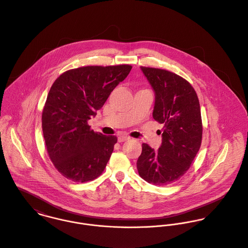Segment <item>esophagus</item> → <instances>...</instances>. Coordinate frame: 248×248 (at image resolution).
<instances>
[{
  "instance_id": "1",
  "label": "esophagus",
  "mask_w": 248,
  "mask_h": 248,
  "mask_svg": "<svg viewBox=\"0 0 248 248\" xmlns=\"http://www.w3.org/2000/svg\"><path fill=\"white\" fill-rule=\"evenodd\" d=\"M130 140V138L129 137H126V136H119L118 138H117V140H118V142H124V141H126V140Z\"/></svg>"
}]
</instances>
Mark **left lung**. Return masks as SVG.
<instances>
[{
	"mask_svg": "<svg viewBox=\"0 0 248 248\" xmlns=\"http://www.w3.org/2000/svg\"><path fill=\"white\" fill-rule=\"evenodd\" d=\"M155 92L153 118L164 125L162 144L155 151L142 144L137 162L140 176L155 186L179 180L189 168L202 140L197 94L191 84L164 69L140 67Z\"/></svg>",
	"mask_w": 248,
	"mask_h": 248,
	"instance_id": "8db88e82",
	"label": "left lung"
}]
</instances>
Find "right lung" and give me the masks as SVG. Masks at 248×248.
Here are the masks:
<instances>
[{"label":"right lung","instance_id":"obj_1","mask_svg":"<svg viewBox=\"0 0 248 248\" xmlns=\"http://www.w3.org/2000/svg\"><path fill=\"white\" fill-rule=\"evenodd\" d=\"M131 69L128 64L80 67L62 73L51 86L42 131L49 157L65 178L83 183L104 171L117 139L95 133L87 121Z\"/></svg>","mask_w":248,"mask_h":248}]
</instances>
